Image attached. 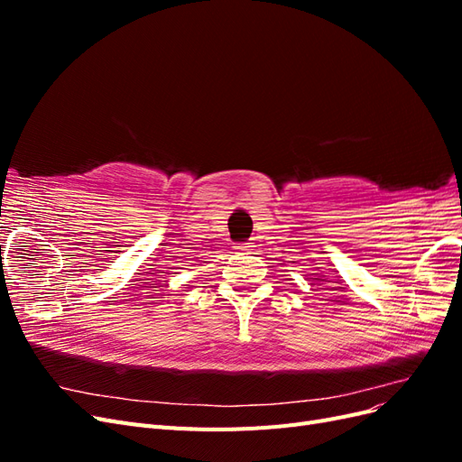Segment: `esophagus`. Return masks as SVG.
<instances>
[{"mask_svg": "<svg viewBox=\"0 0 462 462\" xmlns=\"http://www.w3.org/2000/svg\"><path fill=\"white\" fill-rule=\"evenodd\" d=\"M236 250H239V253H243V254H250L254 250V243H243V245H239V246H235Z\"/></svg>", "mask_w": 462, "mask_h": 462, "instance_id": "34e87169", "label": "esophagus"}]
</instances>
